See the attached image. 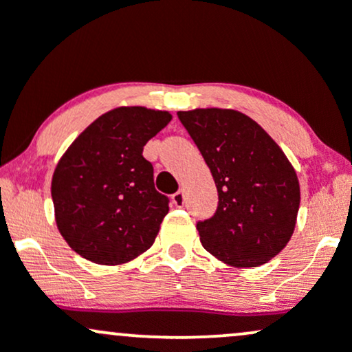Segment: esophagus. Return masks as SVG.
Returning <instances> with one entry per match:
<instances>
[{
    "label": "esophagus",
    "instance_id": "obj_1",
    "mask_svg": "<svg viewBox=\"0 0 352 352\" xmlns=\"http://www.w3.org/2000/svg\"><path fill=\"white\" fill-rule=\"evenodd\" d=\"M172 201H173V205H175L177 208H182L185 205V195H184V192H182V190H179V192L177 193H173L172 195Z\"/></svg>",
    "mask_w": 352,
    "mask_h": 352
}]
</instances>
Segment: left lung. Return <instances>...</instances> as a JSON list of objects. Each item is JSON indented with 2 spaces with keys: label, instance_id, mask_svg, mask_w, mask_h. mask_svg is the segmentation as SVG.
Here are the masks:
<instances>
[{
  "label": "left lung",
  "instance_id": "1",
  "mask_svg": "<svg viewBox=\"0 0 352 352\" xmlns=\"http://www.w3.org/2000/svg\"><path fill=\"white\" fill-rule=\"evenodd\" d=\"M218 192L215 215L199 221L204 248L236 268L265 265L292 238L300 182L280 145L233 109L177 112Z\"/></svg>",
  "mask_w": 352,
  "mask_h": 352
}]
</instances>
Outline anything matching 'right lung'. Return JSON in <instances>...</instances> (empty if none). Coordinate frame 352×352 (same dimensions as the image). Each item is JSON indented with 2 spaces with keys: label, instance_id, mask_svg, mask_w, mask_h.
Segmentation results:
<instances>
[{
  "label": "right lung",
  "instance_id": "add662e5",
  "mask_svg": "<svg viewBox=\"0 0 352 352\" xmlns=\"http://www.w3.org/2000/svg\"><path fill=\"white\" fill-rule=\"evenodd\" d=\"M170 120L167 111L112 109L60 157L51 184L56 223L82 258L122 265L155 241L168 199L155 190L142 152Z\"/></svg>",
  "mask_w": 352,
  "mask_h": 352
}]
</instances>
